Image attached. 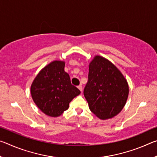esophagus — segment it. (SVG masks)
Listing matches in <instances>:
<instances>
[{
	"instance_id": "esophagus-1",
	"label": "esophagus",
	"mask_w": 157,
	"mask_h": 157,
	"mask_svg": "<svg viewBox=\"0 0 157 157\" xmlns=\"http://www.w3.org/2000/svg\"><path fill=\"white\" fill-rule=\"evenodd\" d=\"M78 88L79 89V91H80L81 92L82 91V85H79V86H78Z\"/></svg>"
}]
</instances>
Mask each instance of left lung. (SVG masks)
I'll use <instances>...</instances> for the list:
<instances>
[{
    "label": "left lung",
    "mask_w": 157,
    "mask_h": 157,
    "mask_svg": "<svg viewBox=\"0 0 157 157\" xmlns=\"http://www.w3.org/2000/svg\"><path fill=\"white\" fill-rule=\"evenodd\" d=\"M84 95L91 112L102 120L112 118L126 104L129 85L109 60L95 55L89 66V80Z\"/></svg>",
    "instance_id": "obj_1"
}]
</instances>
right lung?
<instances>
[{"instance_id": "add662e5", "label": "right lung", "mask_w": 157, "mask_h": 157, "mask_svg": "<svg viewBox=\"0 0 157 157\" xmlns=\"http://www.w3.org/2000/svg\"><path fill=\"white\" fill-rule=\"evenodd\" d=\"M64 66L63 61H52L39 71L31 84L34 102L50 117L62 115L68 109L71 100L80 94V91L71 84Z\"/></svg>"}]
</instances>
